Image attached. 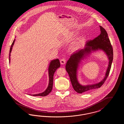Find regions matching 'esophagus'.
<instances>
[{
	"label": "esophagus",
	"instance_id": "obj_1",
	"mask_svg": "<svg viewBox=\"0 0 124 124\" xmlns=\"http://www.w3.org/2000/svg\"><path fill=\"white\" fill-rule=\"evenodd\" d=\"M60 64L62 65H65V63H66V61H65V59H61L60 61Z\"/></svg>",
	"mask_w": 124,
	"mask_h": 124
}]
</instances>
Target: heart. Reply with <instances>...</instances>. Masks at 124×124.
Wrapping results in <instances>:
<instances>
[{"label": "heart", "instance_id": "1", "mask_svg": "<svg viewBox=\"0 0 124 124\" xmlns=\"http://www.w3.org/2000/svg\"><path fill=\"white\" fill-rule=\"evenodd\" d=\"M74 36L76 35H74ZM84 41V39L83 38H80L79 39H78L77 41L71 45V50L73 52H76L78 50H79L80 48H82L83 46Z\"/></svg>", "mask_w": 124, "mask_h": 124}]
</instances>
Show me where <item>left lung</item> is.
I'll use <instances>...</instances> for the list:
<instances>
[{
    "label": "left lung",
    "instance_id": "obj_1",
    "mask_svg": "<svg viewBox=\"0 0 124 124\" xmlns=\"http://www.w3.org/2000/svg\"><path fill=\"white\" fill-rule=\"evenodd\" d=\"M100 29V35L93 40L86 43L84 49L71 55L65 65V69L70 77L72 87L78 93H82L100 88L105 82L109 74L113 60V49L106 30L101 26ZM100 50L103 51L106 54L109 60L105 77L99 83L86 85H81L77 79V72L80 65L83 60L87 58L92 53Z\"/></svg>",
    "mask_w": 124,
    "mask_h": 124
}]
</instances>
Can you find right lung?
<instances>
[{"label": "right lung", "instance_id": "add662e5", "mask_svg": "<svg viewBox=\"0 0 124 124\" xmlns=\"http://www.w3.org/2000/svg\"><path fill=\"white\" fill-rule=\"evenodd\" d=\"M15 41V39H14L12 43V46L10 49V53H9V63H10V56H11V53L12 52V47L14 44V43ZM60 66V64L59 62V59H53L51 61V62L49 63V67H48V75H49V83L46 89L42 93H39L37 94H29L30 95H32L34 96H46L47 95L49 94L52 91L53 89V75L55 73V72L57 70V69L59 68Z\"/></svg>", "mask_w": 124, "mask_h": 124}]
</instances>
